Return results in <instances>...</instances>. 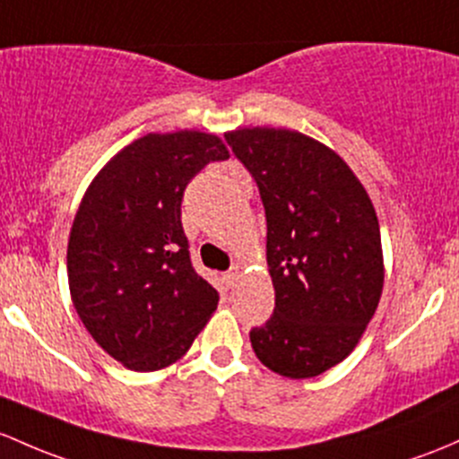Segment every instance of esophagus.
Here are the masks:
<instances>
[{"label":"esophagus","instance_id":"34e87169","mask_svg":"<svg viewBox=\"0 0 459 459\" xmlns=\"http://www.w3.org/2000/svg\"><path fill=\"white\" fill-rule=\"evenodd\" d=\"M238 277H239V268H230L229 273H224V277H221V279H224L226 286L233 288L235 281H238Z\"/></svg>","mask_w":459,"mask_h":459}]
</instances>
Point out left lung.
I'll return each instance as SVG.
<instances>
[{"instance_id":"1","label":"left lung","mask_w":459,"mask_h":459,"mask_svg":"<svg viewBox=\"0 0 459 459\" xmlns=\"http://www.w3.org/2000/svg\"><path fill=\"white\" fill-rule=\"evenodd\" d=\"M224 138L266 211L274 310L250 330V343L268 369L312 378L354 350L378 307V217L359 178L325 144L274 127Z\"/></svg>"}]
</instances>
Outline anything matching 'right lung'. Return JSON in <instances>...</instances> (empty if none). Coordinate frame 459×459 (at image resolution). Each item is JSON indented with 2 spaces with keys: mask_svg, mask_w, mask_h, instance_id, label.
<instances>
[{
  "mask_svg": "<svg viewBox=\"0 0 459 459\" xmlns=\"http://www.w3.org/2000/svg\"><path fill=\"white\" fill-rule=\"evenodd\" d=\"M229 160L213 134H147L100 169L67 242L72 303L85 330L134 371L186 354L220 294L191 264L182 229L186 185Z\"/></svg>",
  "mask_w": 459,
  "mask_h": 459,
  "instance_id": "1",
  "label": "right lung"
}]
</instances>
